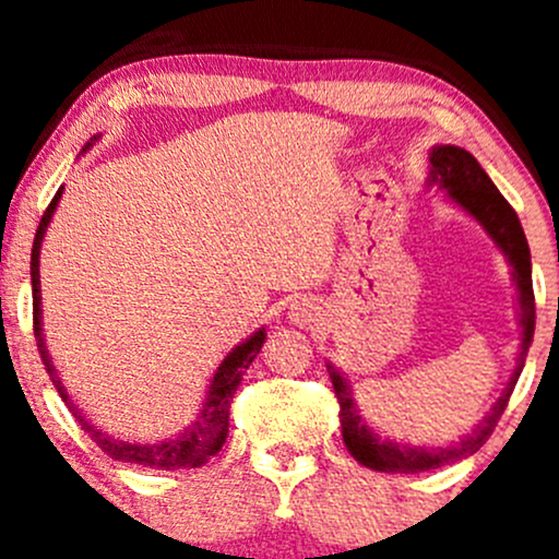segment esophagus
<instances>
[{"label": "esophagus", "mask_w": 559, "mask_h": 559, "mask_svg": "<svg viewBox=\"0 0 559 559\" xmlns=\"http://www.w3.org/2000/svg\"><path fill=\"white\" fill-rule=\"evenodd\" d=\"M288 320H292L294 325H299V329H307V325H312L318 320V307H312L310 301H294L292 310H288Z\"/></svg>", "instance_id": "34e87169"}]
</instances>
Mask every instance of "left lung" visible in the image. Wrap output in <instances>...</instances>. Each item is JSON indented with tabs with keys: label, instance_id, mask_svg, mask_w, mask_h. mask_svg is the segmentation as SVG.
Returning <instances> with one entry per match:
<instances>
[{
	"label": "left lung",
	"instance_id": "obj_1",
	"mask_svg": "<svg viewBox=\"0 0 559 559\" xmlns=\"http://www.w3.org/2000/svg\"><path fill=\"white\" fill-rule=\"evenodd\" d=\"M428 186H436L439 191H444L449 202L454 207L463 210L465 215H471L480 228L486 230V236L497 243L499 252L504 254V260L512 267V284L518 292V325H521V346H518L515 357V370H512L510 381L502 389V396L491 404L489 413L480 418L476 426L471 428L465 436H460V441H452L447 447H428V444H404V441H391L386 436L376 433L368 426V420L362 418L360 404L355 400V391H352L349 378L333 362H325L329 376L333 381V391H336V400L342 404V436L344 444L349 449L352 457L357 463L370 467V471L381 473H420V471H433V467L457 463V460L471 457L480 447L486 444L493 426L502 418L507 402H510L512 389H515L518 378L523 373L525 357H528V346L534 342V329H536V301H534V281H531V249L525 241L523 226L518 221L515 210L507 204V199L499 194V189L493 186L489 173L478 165V159L463 146L454 144H436L428 152Z\"/></svg>",
	"mask_w": 559,
	"mask_h": 559
}]
</instances>
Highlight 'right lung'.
I'll list each match as a JSON object with an SVG mask.
<instances>
[{
	"mask_svg": "<svg viewBox=\"0 0 559 559\" xmlns=\"http://www.w3.org/2000/svg\"><path fill=\"white\" fill-rule=\"evenodd\" d=\"M102 136H94L83 146V152H88ZM62 199V189H57L52 202H49L47 213H44L41 223L36 228L34 249H31V292H34V336L38 355H41L44 368H47L49 378H52L57 394L62 396V402L68 404V409L73 413V418L81 423V428L86 431L96 444L102 447V452L110 454L118 463H131L141 467H155V471H181V467H199L207 463L210 457H215L221 452V447L226 444L228 439V413L230 402H234L236 389H239L243 373L249 370V365L254 362V357L260 355L262 344H265V329L254 331L252 336L243 338L223 357V362L217 365L213 381H210L207 394H204L202 407H199L197 418L189 423V426L181 428L178 433L168 436V439L159 441H126L118 439V436L102 431L96 423L86 418V413L73 402V396L68 394L66 383L57 376L52 357L47 352V342H44V329H41V278H38V258H41V243L44 236H47L49 223H52V215Z\"/></svg>",
	"mask_w": 559,
	"mask_h": 559,
	"instance_id": "right-lung-1",
	"label": "right lung"
}]
</instances>
